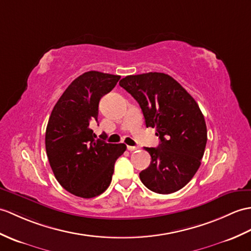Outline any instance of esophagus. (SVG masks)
Returning <instances> with one entry per match:
<instances>
[{"instance_id": "esophagus-1", "label": "esophagus", "mask_w": 251, "mask_h": 251, "mask_svg": "<svg viewBox=\"0 0 251 251\" xmlns=\"http://www.w3.org/2000/svg\"><path fill=\"white\" fill-rule=\"evenodd\" d=\"M139 148L138 147H130V145H128L127 147V150L130 151V152H132V151H137Z\"/></svg>"}]
</instances>
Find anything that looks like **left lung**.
<instances>
[{
  "instance_id": "left-lung-1",
  "label": "left lung",
  "mask_w": 251,
  "mask_h": 251,
  "mask_svg": "<svg viewBox=\"0 0 251 251\" xmlns=\"http://www.w3.org/2000/svg\"><path fill=\"white\" fill-rule=\"evenodd\" d=\"M138 101L147 127L156 129L158 148H145L151 165L140 172L145 187L168 195L182 189L201 165L207 141L204 116L176 80L164 73L127 75L120 81Z\"/></svg>"
}]
</instances>
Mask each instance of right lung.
I'll list each match as a JSON object with an SVG mask.
<instances>
[{
    "mask_svg": "<svg viewBox=\"0 0 251 251\" xmlns=\"http://www.w3.org/2000/svg\"><path fill=\"white\" fill-rule=\"evenodd\" d=\"M120 75L86 72L75 78L52 110L46 129V152L57 182L71 194L90 199L106 190L124 143L95 139L92 125L100 98L112 91Z\"/></svg>",
    "mask_w": 251,
    "mask_h": 251,
    "instance_id": "add662e5",
    "label": "right lung"
}]
</instances>
